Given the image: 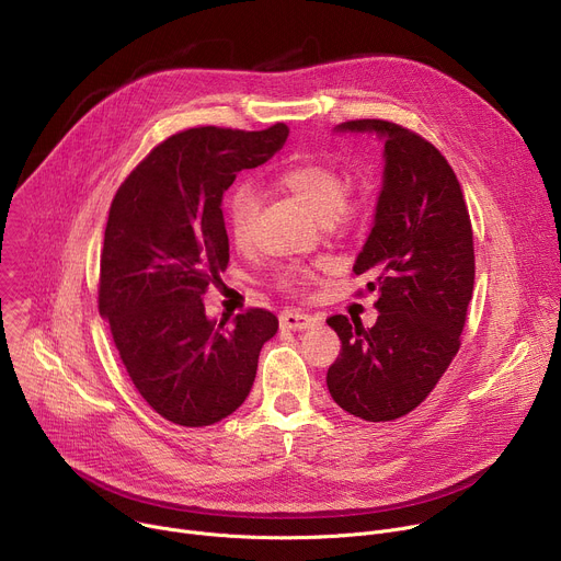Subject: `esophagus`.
<instances>
[{
  "label": "esophagus",
  "instance_id": "34e87169",
  "mask_svg": "<svg viewBox=\"0 0 561 561\" xmlns=\"http://www.w3.org/2000/svg\"><path fill=\"white\" fill-rule=\"evenodd\" d=\"M279 322L284 329H290V331H305L309 327L316 324V318L309 316V313H302V311H284L279 316Z\"/></svg>",
  "mask_w": 561,
  "mask_h": 561
}]
</instances>
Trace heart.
I'll list each match as a JSON object with an SVG mask.
<instances>
[{
    "label": "heart",
    "instance_id": "1",
    "mask_svg": "<svg viewBox=\"0 0 561 561\" xmlns=\"http://www.w3.org/2000/svg\"><path fill=\"white\" fill-rule=\"evenodd\" d=\"M277 186L297 203L305 205L311 216L320 222H350L356 216V207L345 203L347 186L345 180L333 169L318 162H295L284 167L277 178ZM259 209V198L250 186H239L228 205V232L234 245L245 248L252 239L254 218ZM284 284L293 277L284 275Z\"/></svg>",
    "mask_w": 561,
    "mask_h": 561
}]
</instances>
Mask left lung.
I'll use <instances>...</instances> for the list:
<instances>
[{"instance_id": "8db88e82", "label": "left lung", "mask_w": 561, "mask_h": 561, "mask_svg": "<svg viewBox=\"0 0 561 561\" xmlns=\"http://www.w3.org/2000/svg\"><path fill=\"white\" fill-rule=\"evenodd\" d=\"M333 133L381 139L383 184L354 264L379 295V318L371 327L327 320L341 339L327 388L350 415L392 422L428 397L460 350L476 273L471 220L454 169L420 135L383 119Z\"/></svg>"}]
</instances>
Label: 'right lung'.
<instances>
[{"label": "right lung", "instance_id": "obj_1", "mask_svg": "<svg viewBox=\"0 0 561 561\" xmlns=\"http://www.w3.org/2000/svg\"><path fill=\"white\" fill-rule=\"evenodd\" d=\"M288 126L243 133L192 128L153 148L112 201L99 311L137 392L180 426L232 415L256 377L259 352L279 320L252 309L207 318L203 295L230 261L222 194L243 169L268 162Z\"/></svg>", "mask_w": 561, "mask_h": 561}]
</instances>
